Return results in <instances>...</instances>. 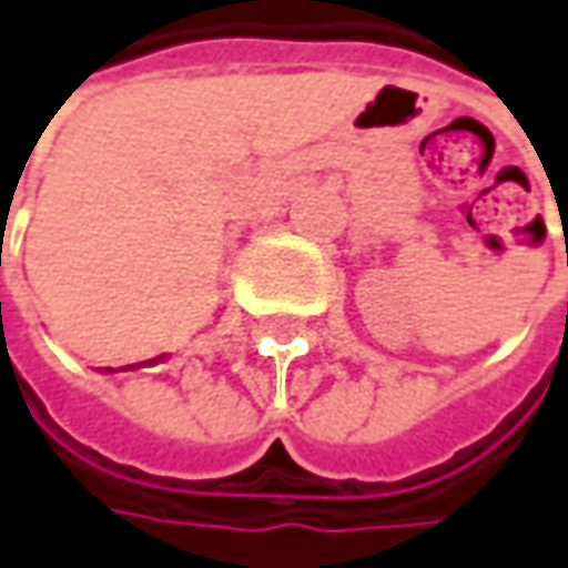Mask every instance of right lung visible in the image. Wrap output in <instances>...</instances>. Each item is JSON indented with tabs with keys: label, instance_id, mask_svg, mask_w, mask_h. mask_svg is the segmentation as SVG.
<instances>
[{
	"label": "right lung",
	"instance_id": "1",
	"mask_svg": "<svg viewBox=\"0 0 568 568\" xmlns=\"http://www.w3.org/2000/svg\"><path fill=\"white\" fill-rule=\"evenodd\" d=\"M145 364L152 366V364H158V361H145ZM145 364H130V366H126V369H136V366H145ZM105 373H114V369H111V366H108Z\"/></svg>",
	"mask_w": 568,
	"mask_h": 568
}]
</instances>
